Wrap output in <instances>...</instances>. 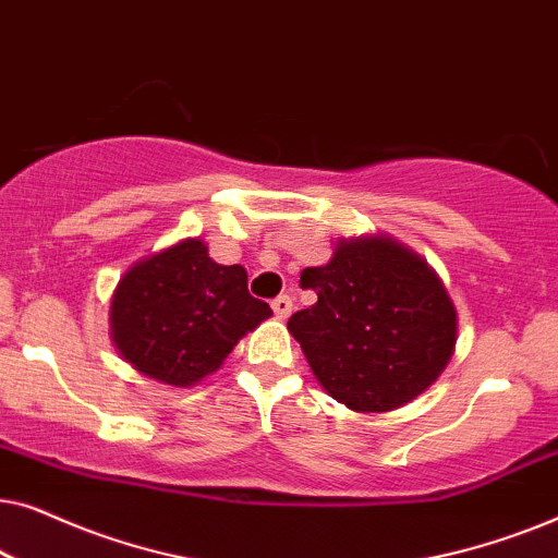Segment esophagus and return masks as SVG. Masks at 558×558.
Returning a JSON list of instances; mask_svg holds the SVG:
<instances>
[{
	"instance_id": "esophagus-1",
	"label": "esophagus",
	"mask_w": 558,
	"mask_h": 558,
	"mask_svg": "<svg viewBox=\"0 0 558 558\" xmlns=\"http://www.w3.org/2000/svg\"><path fill=\"white\" fill-rule=\"evenodd\" d=\"M271 310H274V315H277L279 319H287L289 315H292V296L279 294L277 300L271 302Z\"/></svg>"
}]
</instances>
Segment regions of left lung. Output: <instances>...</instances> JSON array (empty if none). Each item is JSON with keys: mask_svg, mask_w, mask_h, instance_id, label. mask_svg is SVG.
<instances>
[{"mask_svg": "<svg viewBox=\"0 0 558 558\" xmlns=\"http://www.w3.org/2000/svg\"><path fill=\"white\" fill-rule=\"evenodd\" d=\"M317 302L289 317L319 386L361 414L407 407L437 380L457 345V307L445 281L388 233L335 243L302 271Z\"/></svg>", "mask_w": 558, "mask_h": 558, "instance_id": "1", "label": "left lung"}]
</instances>
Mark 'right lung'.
Returning a JSON list of instances; mask_svg holds the SVG:
<instances>
[{
  "label": "right lung",
  "instance_id": "add662e5",
  "mask_svg": "<svg viewBox=\"0 0 558 558\" xmlns=\"http://www.w3.org/2000/svg\"><path fill=\"white\" fill-rule=\"evenodd\" d=\"M241 264L213 262L203 239L140 258L111 294L109 335L142 376L187 388L216 373L271 307L248 294Z\"/></svg>",
  "mask_w": 558,
  "mask_h": 558
}]
</instances>
